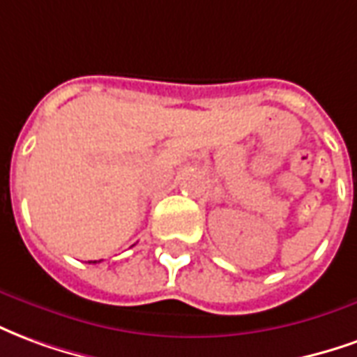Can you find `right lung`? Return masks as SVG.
<instances>
[{
	"label": "right lung",
	"instance_id": "add662e5",
	"mask_svg": "<svg viewBox=\"0 0 357 357\" xmlns=\"http://www.w3.org/2000/svg\"><path fill=\"white\" fill-rule=\"evenodd\" d=\"M93 264H96V261H93Z\"/></svg>",
	"mask_w": 357,
	"mask_h": 357
}]
</instances>
